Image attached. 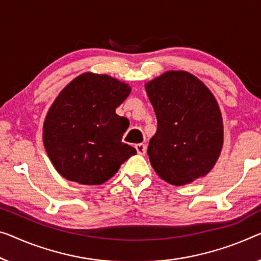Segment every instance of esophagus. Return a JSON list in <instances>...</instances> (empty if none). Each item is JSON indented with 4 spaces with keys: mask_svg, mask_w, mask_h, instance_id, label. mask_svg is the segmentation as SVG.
<instances>
[{
    "mask_svg": "<svg viewBox=\"0 0 261 261\" xmlns=\"http://www.w3.org/2000/svg\"><path fill=\"white\" fill-rule=\"evenodd\" d=\"M136 150H137V153L138 154H145V152H146V146H145V144H143V143H141V144H136Z\"/></svg>",
    "mask_w": 261,
    "mask_h": 261,
    "instance_id": "obj_1",
    "label": "esophagus"
}]
</instances>
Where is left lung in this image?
Segmentation results:
<instances>
[{
    "label": "left lung",
    "instance_id": "left-lung-1",
    "mask_svg": "<svg viewBox=\"0 0 261 261\" xmlns=\"http://www.w3.org/2000/svg\"><path fill=\"white\" fill-rule=\"evenodd\" d=\"M145 90L157 117V132L147 147L155 173L176 186L205 177L224 145L223 117L213 93L182 70L146 82Z\"/></svg>",
    "mask_w": 261,
    "mask_h": 261
}]
</instances>
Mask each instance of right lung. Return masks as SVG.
Segmentation results:
<instances>
[{
  "mask_svg": "<svg viewBox=\"0 0 261 261\" xmlns=\"http://www.w3.org/2000/svg\"><path fill=\"white\" fill-rule=\"evenodd\" d=\"M130 92V85L117 79L84 72L58 93L46 112L43 144L62 177L100 185L137 153L122 142L129 120L116 114Z\"/></svg>",
  "mask_w": 261,
  "mask_h": 261,
  "instance_id": "right-lung-1",
  "label": "right lung"
}]
</instances>
